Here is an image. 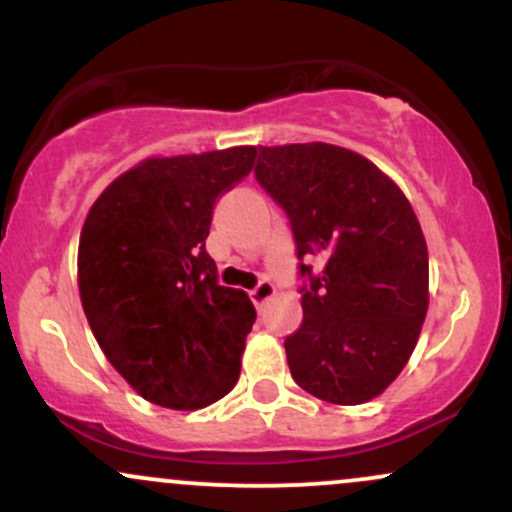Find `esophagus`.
<instances>
[{
    "instance_id": "1",
    "label": "esophagus",
    "mask_w": 512,
    "mask_h": 512,
    "mask_svg": "<svg viewBox=\"0 0 512 512\" xmlns=\"http://www.w3.org/2000/svg\"><path fill=\"white\" fill-rule=\"evenodd\" d=\"M274 293H276V286L272 284V281H269V279H262L260 284H257L255 289L250 291V298H252V303L257 305V308H262V305L267 303L269 298L274 296Z\"/></svg>"
}]
</instances>
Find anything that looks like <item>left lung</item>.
<instances>
[{
    "label": "left lung",
    "instance_id": "obj_1",
    "mask_svg": "<svg viewBox=\"0 0 512 512\" xmlns=\"http://www.w3.org/2000/svg\"><path fill=\"white\" fill-rule=\"evenodd\" d=\"M255 178L296 238L303 325L286 337L293 380L332 404L378 397L407 366L428 310V250L404 192L334 144L260 146ZM326 262L313 275L305 259Z\"/></svg>",
    "mask_w": 512,
    "mask_h": 512
}]
</instances>
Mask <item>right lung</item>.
Returning <instances> with one entry per match:
<instances>
[{
	"mask_svg": "<svg viewBox=\"0 0 512 512\" xmlns=\"http://www.w3.org/2000/svg\"><path fill=\"white\" fill-rule=\"evenodd\" d=\"M255 156V146H233L146 158L105 187L81 228L79 293L93 337L158 407H209L238 383L255 305L219 284L204 243L216 199Z\"/></svg>",
	"mask_w": 512,
	"mask_h": 512,
	"instance_id": "obj_1",
	"label": "right lung"
}]
</instances>
